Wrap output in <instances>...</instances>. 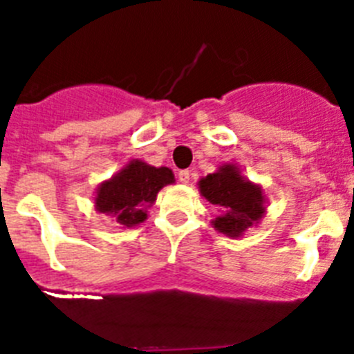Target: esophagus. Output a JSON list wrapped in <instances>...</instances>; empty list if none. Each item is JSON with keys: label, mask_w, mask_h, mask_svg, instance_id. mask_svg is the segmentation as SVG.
Wrapping results in <instances>:
<instances>
[{"label": "esophagus", "mask_w": 354, "mask_h": 354, "mask_svg": "<svg viewBox=\"0 0 354 354\" xmlns=\"http://www.w3.org/2000/svg\"><path fill=\"white\" fill-rule=\"evenodd\" d=\"M189 170H180L179 174H177V179H179V183H183V184H187L189 183Z\"/></svg>", "instance_id": "1"}]
</instances>
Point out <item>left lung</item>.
Wrapping results in <instances>:
<instances>
[{
  "label": "left lung",
  "mask_w": 354,
  "mask_h": 354,
  "mask_svg": "<svg viewBox=\"0 0 354 354\" xmlns=\"http://www.w3.org/2000/svg\"><path fill=\"white\" fill-rule=\"evenodd\" d=\"M200 195L220 209L211 221L212 227L227 237L237 239L252 227H257L266 214V195L259 184L243 177L232 162L221 165L214 174L198 180Z\"/></svg>",
  "instance_id": "obj_1"
}]
</instances>
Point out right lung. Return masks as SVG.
Listing matches in <instances>:
<instances>
[{"mask_svg": "<svg viewBox=\"0 0 354 354\" xmlns=\"http://www.w3.org/2000/svg\"><path fill=\"white\" fill-rule=\"evenodd\" d=\"M174 183L170 168L131 159L111 179L99 184L93 196L95 211L113 218L122 228H133L147 220V209L152 207L162 187Z\"/></svg>", "mask_w": 354, "mask_h": 354, "instance_id": "obj_1", "label": "right lung"}]
</instances>
